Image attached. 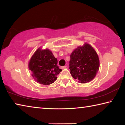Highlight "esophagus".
Returning a JSON list of instances; mask_svg holds the SVG:
<instances>
[{
  "label": "esophagus",
  "instance_id": "esophagus-1",
  "mask_svg": "<svg viewBox=\"0 0 125 125\" xmlns=\"http://www.w3.org/2000/svg\"><path fill=\"white\" fill-rule=\"evenodd\" d=\"M67 68L66 65H64V66L61 67V68H62V69H65V68Z\"/></svg>",
  "mask_w": 125,
  "mask_h": 125
}]
</instances>
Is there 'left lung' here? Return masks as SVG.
<instances>
[{"label": "left lung", "instance_id": "obj_1", "mask_svg": "<svg viewBox=\"0 0 125 125\" xmlns=\"http://www.w3.org/2000/svg\"><path fill=\"white\" fill-rule=\"evenodd\" d=\"M69 63L70 74L81 83L92 81L98 73L100 65L98 54L87 42L74 50L70 55Z\"/></svg>", "mask_w": 125, "mask_h": 125}]
</instances>
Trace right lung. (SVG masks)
Masks as SVG:
<instances>
[{"mask_svg": "<svg viewBox=\"0 0 125 125\" xmlns=\"http://www.w3.org/2000/svg\"><path fill=\"white\" fill-rule=\"evenodd\" d=\"M57 60L48 49L39 47L28 62L31 76L37 83L49 85L57 80V76L62 71L57 65Z\"/></svg>", "mask_w": 125, "mask_h": 125, "instance_id": "right-lung-1", "label": "right lung"}]
</instances>
